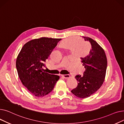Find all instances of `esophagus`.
<instances>
[{
	"mask_svg": "<svg viewBox=\"0 0 124 124\" xmlns=\"http://www.w3.org/2000/svg\"><path fill=\"white\" fill-rule=\"evenodd\" d=\"M61 76L63 77L64 78H68L70 77V75L68 74H66V75H61Z\"/></svg>",
	"mask_w": 124,
	"mask_h": 124,
	"instance_id": "34e87169",
	"label": "esophagus"
}]
</instances>
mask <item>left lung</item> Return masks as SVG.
Instances as JSON below:
<instances>
[{"label": "left lung", "instance_id": "left-lung-1", "mask_svg": "<svg viewBox=\"0 0 124 124\" xmlns=\"http://www.w3.org/2000/svg\"><path fill=\"white\" fill-rule=\"evenodd\" d=\"M84 41L89 42L92 49L83 53L81 62L85 68L83 74L77 75V87L71 93L77 97L84 99L99 89L105 80L107 67V59L103 49L96 42L88 37H83Z\"/></svg>", "mask_w": 124, "mask_h": 124}]
</instances>
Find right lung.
<instances>
[{
  "mask_svg": "<svg viewBox=\"0 0 124 124\" xmlns=\"http://www.w3.org/2000/svg\"><path fill=\"white\" fill-rule=\"evenodd\" d=\"M61 39L43 37L24 45L17 57L16 67L23 85L33 95L43 97L53 89L59 76L45 72V62Z\"/></svg>",
  "mask_w": 124,
  "mask_h": 124,
  "instance_id": "1",
  "label": "right lung"
}]
</instances>
